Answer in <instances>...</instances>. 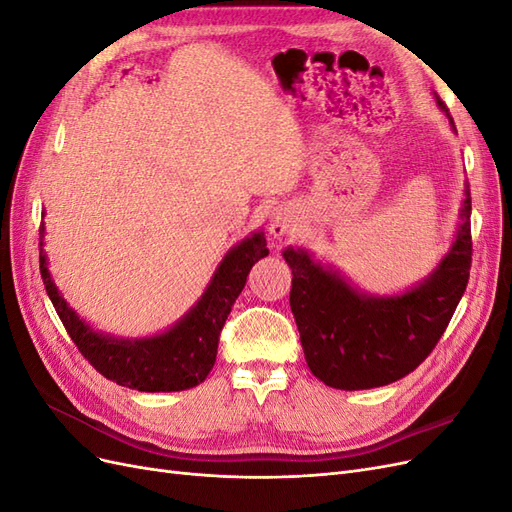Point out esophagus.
Wrapping results in <instances>:
<instances>
[{
  "mask_svg": "<svg viewBox=\"0 0 512 512\" xmlns=\"http://www.w3.org/2000/svg\"><path fill=\"white\" fill-rule=\"evenodd\" d=\"M290 226H292V218H290L288 213H273V220H271L269 230H271V235H273L275 239L286 237Z\"/></svg>",
  "mask_w": 512,
  "mask_h": 512,
  "instance_id": "esophagus-1",
  "label": "esophagus"
}]
</instances>
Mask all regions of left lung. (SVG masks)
<instances>
[{"label": "left lung", "instance_id": "8db88e82", "mask_svg": "<svg viewBox=\"0 0 512 512\" xmlns=\"http://www.w3.org/2000/svg\"><path fill=\"white\" fill-rule=\"evenodd\" d=\"M438 104L446 111L440 100ZM470 213L472 196L466 185L451 252L421 286L399 297H367L307 252L288 247L284 258L292 269L290 309L307 367L318 380L344 391L374 389L408 376L427 359L470 280Z\"/></svg>", "mask_w": 512, "mask_h": 512}]
</instances>
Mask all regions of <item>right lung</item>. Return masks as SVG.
<instances>
[{"instance_id":"1","label":"right lung","mask_w":512,"mask_h":512,"mask_svg":"<svg viewBox=\"0 0 512 512\" xmlns=\"http://www.w3.org/2000/svg\"><path fill=\"white\" fill-rule=\"evenodd\" d=\"M40 226V275L59 320L89 365L108 380L145 393L185 391L203 382L215 365L220 333L250 269L269 254L262 232L224 256L203 299L173 329L145 339H115L89 329L55 288L46 269Z\"/></svg>"}]
</instances>
